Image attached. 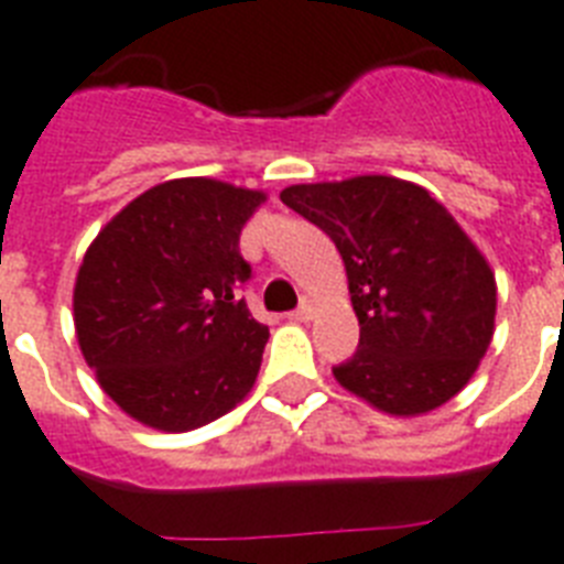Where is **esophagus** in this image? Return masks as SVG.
<instances>
[{"instance_id":"obj_1","label":"esophagus","mask_w":564,"mask_h":564,"mask_svg":"<svg viewBox=\"0 0 564 564\" xmlns=\"http://www.w3.org/2000/svg\"><path fill=\"white\" fill-rule=\"evenodd\" d=\"M313 313H316V307H313V301L311 299H304L299 304V311H292L290 313V319L295 322H311L313 319Z\"/></svg>"}]
</instances>
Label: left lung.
<instances>
[{
  "label": "left lung",
  "instance_id": "1",
  "mask_svg": "<svg viewBox=\"0 0 564 564\" xmlns=\"http://www.w3.org/2000/svg\"><path fill=\"white\" fill-rule=\"evenodd\" d=\"M281 200L334 239L360 325L339 387L390 416L462 393L491 346L497 281L444 204L384 174L286 186Z\"/></svg>",
  "mask_w": 564,
  "mask_h": 564
}]
</instances>
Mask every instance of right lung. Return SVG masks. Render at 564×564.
I'll return each instance as SVG.
<instances>
[{
  "label": "right lung",
  "instance_id": "right-lung-1",
  "mask_svg": "<svg viewBox=\"0 0 564 564\" xmlns=\"http://www.w3.org/2000/svg\"><path fill=\"white\" fill-rule=\"evenodd\" d=\"M265 192L180 177L129 200L82 257L73 325L115 405L159 432H192L251 393L269 328L236 295L239 234Z\"/></svg>",
  "mask_w": 564,
  "mask_h": 564
}]
</instances>
